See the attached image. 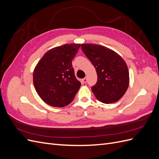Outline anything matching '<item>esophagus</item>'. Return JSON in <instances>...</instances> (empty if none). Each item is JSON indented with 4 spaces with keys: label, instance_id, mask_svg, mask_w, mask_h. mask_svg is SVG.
Returning <instances> with one entry per match:
<instances>
[{
    "label": "esophagus",
    "instance_id": "34e87169",
    "mask_svg": "<svg viewBox=\"0 0 159 159\" xmlns=\"http://www.w3.org/2000/svg\"><path fill=\"white\" fill-rule=\"evenodd\" d=\"M81 81H82L83 83H86V82H87V78H85L82 79V80H81Z\"/></svg>",
    "mask_w": 159,
    "mask_h": 159
}]
</instances>
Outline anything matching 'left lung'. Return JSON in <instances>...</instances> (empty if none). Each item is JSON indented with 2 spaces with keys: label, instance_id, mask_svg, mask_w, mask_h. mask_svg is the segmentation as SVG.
I'll list each match as a JSON object with an SVG mask.
<instances>
[{
  "label": "left lung",
  "instance_id": "1",
  "mask_svg": "<svg viewBox=\"0 0 159 159\" xmlns=\"http://www.w3.org/2000/svg\"><path fill=\"white\" fill-rule=\"evenodd\" d=\"M81 50L97 72L98 81L91 87L95 98L107 104L117 102L125 93L129 84L125 61L116 52L100 45L83 44Z\"/></svg>",
  "mask_w": 159,
  "mask_h": 159
}]
</instances>
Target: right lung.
Instances as JSON below:
<instances>
[{
  "mask_svg": "<svg viewBox=\"0 0 159 159\" xmlns=\"http://www.w3.org/2000/svg\"><path fill=\"white\" fill-rule=\"evenodd\" d=\"M80 46L70 44L54 48L42 56L34 70L33 83L37 93L51 106L69 105L80 88L72 66Z\"/></svg>",
  "mask_w": 159,
  "mask_h": 159,
  "instance_id": "1",
  "label": "right lung"
}]
</instances>
